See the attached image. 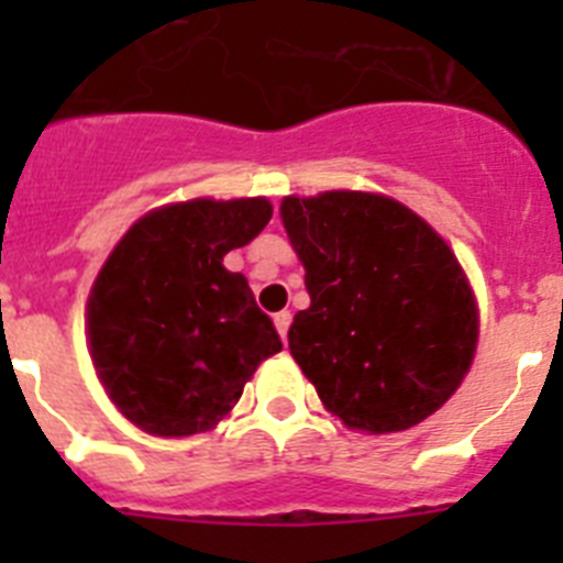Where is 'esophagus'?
Returning a JSON list of instances; mask_svg holds the SVG:
<instances>
[{"instance_id": "esophagus-1", "label": "esophagus", "mask_w": 563, "mask_h": 563, "mask_svg": "<svg viewBox=\"0 0 563 563\" xmlns=\"http://www.w3.org/2000/svg\"><path fill=\"white\" fill-rule=\"evenodd\" d=\"M273 324H276L278 335H282V341H285V338H287V330H290V324H292V316H290V310H282V312H276V316H273Z\"/></svg>"}]
</instances>
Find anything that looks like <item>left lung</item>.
Wrapping results in <instances>:
<instances>
[{
    "mask_svg": "<svg viewBox=\"0 0 563 563\" xmlns=\"http://www.w3.org/2000/svg\"><path fill=\"white\" fill-rule=\"evenodd\" d=\"M282 222L310 292L287 332L290 355L327 411L369 434L434 415L479 338L474 290L445 239L366 191L285 197Z\"/></svg>",
    "mask_w": 563,
    "mask_h": 563,
    "instance_id": "8db88e82",
    "label": "left lung"
}]
</instances>
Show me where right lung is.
Instances as JSON below:
<instances>
[{"instance_id": "1", "label": "right lung", "mask_w": 563, "mask_h": 563, "mask_svg": "<svg viewBox=\"0 0 563 563\" xmlns=\"http://www.w3.org/2000/svg\"><path fill=\"white\" fill-rule=\"evenodd\" d=\"M265 197L148 211L114 245L87 301L89 355L109 400L154 437L211 431L282 350L247 278L222 258L271 222Z\"/></svg>"}]
</instances>
